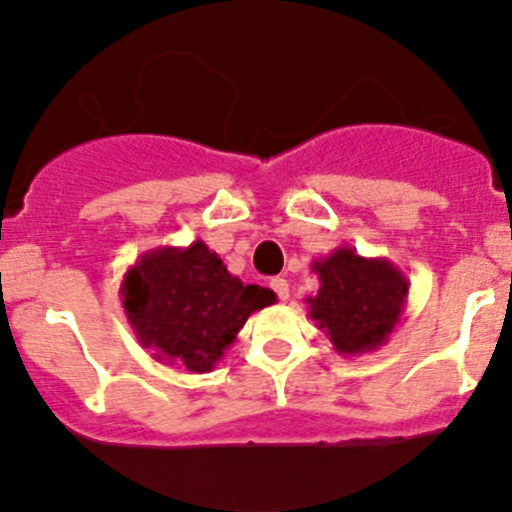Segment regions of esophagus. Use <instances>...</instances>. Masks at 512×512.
Here are the masks:
<instances>
[{"instance_id":"obj_1","label":"esophagus","mask_w":512,"mask_h":512,"mask_svg":"<svg viewBox=\"0 0 512 512\" xmlns=\"http://www.w3.org/2000/svg\"><path fill=\"white\" fill-rule=\"evenodd\" d=\"M270 288L275 290V296H278L280 301H288V296H290L288 280H285V278H273V280H270Z\"/></svg>"}]
</instances>
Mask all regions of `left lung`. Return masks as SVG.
I'll use <instances>...</instances> for the list:
<instances>
[{
  "instance_id": "8db88e82",
  "label": "left lung",
  "mask_w": 512,
  "mask_h": 512,
  "mask_svg": "<svg viewBox=\"0 0 512 512\" xmlns=\"http://www.w3.org/2000/svg\"><path fill=\"white\" fill-rule=\"evenodd\" d=\"M319 293L306 298L308 316L344 357H359L388 344L408 303V278L388 257H362L336 247L313 262Z\"/></svg>"
}]
</instances>
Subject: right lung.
Masks as SVG:
<instances>
[{
	"label": "right lung",
	"mask_w": 512,
	"mask_h": 512,
	"mask_svg": "<svg viewBox=\"0 0 512 512\" xmlns=\"http://www.w3.org/2000/svg\"><path fill=\"white\" fill-rule=\"evenodd\" d=\"M119 296L137 342L188 372L214 370L252 313L275 303L273 290L242 283L201 239L142 252Z\"/></svg>",
	"instance_id": "1"
}]
</instances>
